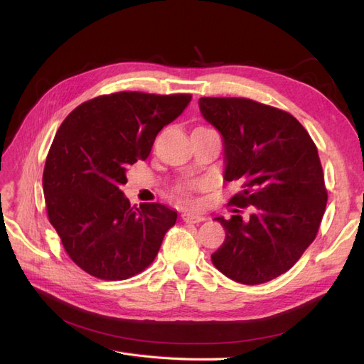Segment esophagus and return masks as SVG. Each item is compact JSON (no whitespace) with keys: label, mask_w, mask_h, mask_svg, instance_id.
Listing matches in <instances>:
<instances>
[{"label":"esophagus","mask_w":364,"mask_h":364,"mask_svg":"<svg viewBox=\"0 0 364 364\" xmlns=\"http://www.w3.org/2000/svg\"><path fill=\"white\" fill-rule=\"evenodd\" d=\"M182 220L186 223H202L206 220V217L203 214L199 213H193V211H186L182 214Z\"/></svg>","instance_id":"esophagus-1"}]
</instances>
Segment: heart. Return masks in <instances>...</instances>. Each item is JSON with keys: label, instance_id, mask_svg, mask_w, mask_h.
Segmentation results:
<instances>
[{"label": "heart", "instance_id": "heart-1", "mask_svg": "<svg viewBox=\"0 0 364 364\" xmlns=\"http://www.w3.org/2000/svg\"><path fill=\"white\" fill-rule=\"evenodd\" d=\"M190 188H191V186H186V188H183V190H182V191H183V194H186V191H188Z\"/></svg>", "mask_w": 364, "mask_h": 364}]
</instances>
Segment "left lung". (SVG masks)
<instances>
[{
    "mask_svg": "<svg viewBox=\"0 0 364 364\" xmlns=\"http://www.w3.org/2000/svg\"><path fill=\"white\" fill-rule=\"evenodd\" d=\"M199 107L222 135L223 179L243 188L230 203L252 205L247 218H214L226 237L213 264L235 282L272 281L294 266L321 226L328 194L317 149L299 121L277 107L217 97H202Z\"/></svg>",
    "mask_w": 364,
    "mask_h": 364,
    "instance_id": "8db88e82",
    "label": "left lung"
}]
</instances>
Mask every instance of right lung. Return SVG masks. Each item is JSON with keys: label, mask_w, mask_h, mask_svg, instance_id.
Returning <instances> with one entry per match:
<instances>
[{"label": "right lung", "mask_w": 364, "mask_h": 364, "mask_svg": "<svg viewBox=\"0 0 364 364\" xmlns=\"http://www.w3.org/2000/svg\"><path fill=\"white\" fill-rule=\"evenodd\" d=\"M191 102L190 94L117 92L92 98L65 118L43 168L50 223L70 258L86 273L121 281L158 255L178 213L162 203L132 208L121 185L144 161L164 126Z\"/></svg>", "instance_id": "right-lung-1"}]
</instances>
